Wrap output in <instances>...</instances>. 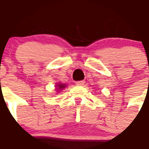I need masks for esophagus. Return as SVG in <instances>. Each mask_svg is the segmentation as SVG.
<instances>
[{"mask_svg":"<svg viewBox=\"0 0 149 149\" xmlns=\"http://www.w3.org/2000/svg\"><path fill=\"white\" fill-rule=\"evenodd\" d=\"M84 83H85V82H84V81H77V82H76V84H77V85H79V86H82V85H84Z\"/></svg>","mask_w":149,"mask_h":149,"instance_id":"esophagus-1","label":"esophagus"}]
</instances>
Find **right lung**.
I'll return each instance as SVG.
<instances>
[{"instance_id": "add662e5", "label": "right lung", "mask_w": 149, "mask_h": 149, "mask_svg": "<svg viewBox=\"0 0 149 149\" xmlns=\"http://www.w3.org/2000/svg\"><path fill=\"white\" fill-rule=\"evenodd\" d=\"M66 87V84H57V86H56V90L59 91V90H62L64 88Z\"/></svg>"}]
</instances>
